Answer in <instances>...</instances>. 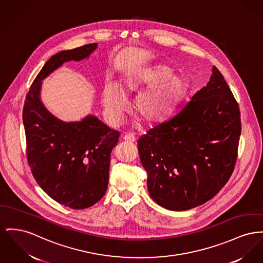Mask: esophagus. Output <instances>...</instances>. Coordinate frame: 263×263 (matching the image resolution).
<instances>
[{
  "label": "esophagus",
  "instance_id": "esophagus-1",
  "mask_svg": "<svg viewBox=\"0 0 263 263\" xmlns=\"http://www.w3.org/2000/svg\"><path fill=\"white\" fill-rule=\"evenodd\" d=\"M123 140L127 141V142H134L136 138L133 134H125L123 136Z\"/></svg>",
  "mask_w": 263,
  "mask_h": 263
}]
</instances>
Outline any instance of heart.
I'll use <instances>...</instances> for the list:
<instances>
[{
  "mask_svg": "<svg viewBox=\"0 0 263 263\" xmlns=\"http://www.w3.org/2000/svg\"><path fill=\"white\" fill-rule=\"evenodd\" d=\"M174 69L164 64L134 70L122 79L124 90L147 87L138 94L135 107L142 119L147 122H158L177 108L187 91V81L183 76L174 74ZM104 114L110 123H118L127 99L117 82L108 79L102 89Z\"/></svg>",
  "mask_w": 263,
  "mask_h": 263,
  "instance_id": "1",
  "label": "heart"
}]
</instances>
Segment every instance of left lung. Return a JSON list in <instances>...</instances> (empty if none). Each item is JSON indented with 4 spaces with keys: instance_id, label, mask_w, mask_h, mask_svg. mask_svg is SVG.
Segmentation results:
<instances>
[{
    "instance_id": "1",
    "label": "left lung",
    "mask_w": 263,
    "mask_h": 263,
    "mask_svg": "<svg viewBox=\"0 0 263 263\" xmlns=\"http://www.w3.org/2000/svg\"><path fill=\"white\" fill-rule=\"evenodd\" d=\"M240 132L238 104L214 66L204 87L138 140L150 197L170 211L214 198L232 175Z\"/></svg>"
}]
</instances>
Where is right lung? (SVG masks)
Wrapping results in <instances>:
<instances>
[{
	"mask_svg": "<svg viewBox=\"0 0 263 263\" xmlns=\"http://www.w3.org/2000/svg\"><path fill=\"white\" fill-rule=\"evenodd\" d=\"M96 48L97 44H89L52 55L33 80L23 111L28 162L35 181L51 199L73 210L87 209L104 196L119 132L92 114L62 121L44 105L41 90L43 80L64 62L88 59Z\"/></svg>",
	"mask_w": 263,
	"mask_h": 263,
	"instance_id": "obj_1",
	"label": "right lung"
}]
</instances>
